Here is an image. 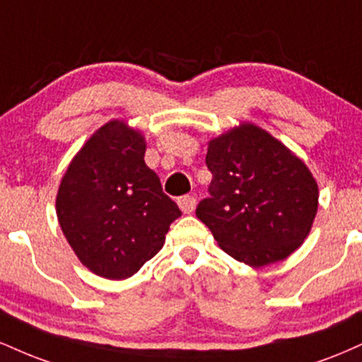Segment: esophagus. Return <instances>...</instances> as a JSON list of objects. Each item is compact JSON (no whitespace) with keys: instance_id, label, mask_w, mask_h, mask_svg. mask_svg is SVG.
<instances>
[{"instance_id":"1","label":"esophagus","mask_w":362,"mask_h":362,"mask_svg":"<svg viewBox=\"0 0 362 362\" xmlns=\"http://www.w3.org/2000/svg\"><path fill=\"white\" fill-rule=\"evenodd\" d=\"M178 207L182 209L184 214H190L195 209V197L194 195H182L178 199Z\"/></svg>"}]
</instances>
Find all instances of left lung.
<instances>
[{
    "mask_svg": "<svg viewBox=\"0 0 362 362\" xmlns=\"http://www.w3.org/2000/svg\"><path fill=\"white\" fill-rule=\"evenodd\" d=\"M209 197L195 214L228 255L250 267L284 260L308 236L318 185L305 163L255 124L209 141Z\"/></svg>",
    "mask_w": 362,
    "mask_h": 362,
    "instance_id": "1",
    "label": "left lung"
}]
</instances>
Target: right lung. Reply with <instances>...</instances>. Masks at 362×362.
<instances>
[{
  "label": "right lung",
  "mask_w": 362,
  "mask_h": 362,
  "mask_svg": "<svg viewBox=\"0 0 362 362\" xmlns=\"http://www.w3.org/2000/svg\"><path fill=\"white\" fill-rule=\"evenodd\" d=\"M144 151L141 132L110 120L73 158L57 190L62 233L81 264L105 279L134 276L182 216Z\"/></svg>",
  "instance_id": "1"
}]
</instances>
